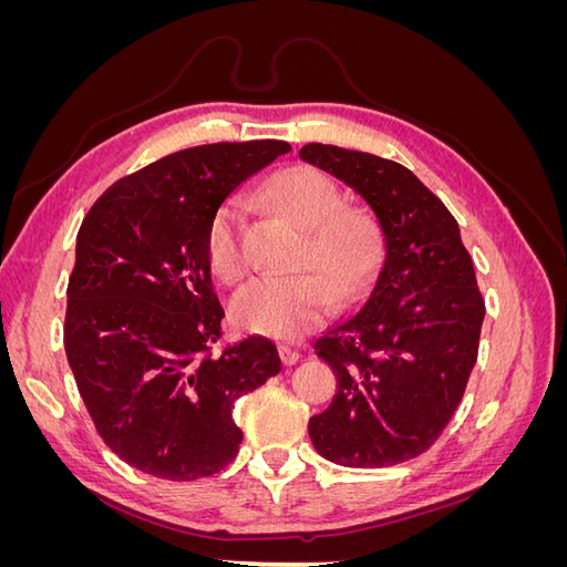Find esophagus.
I'll list each match as a JSON object with an SVG mask.
<instances>
[{
	"label": "esophagus",
	"instance_id": "esophagus-1",
	"mask_svg": "<svg viewBox=\"0 0 567 567\" xmlns=\"http://www.w3.org/2000/svg\"><path fill=\"white\" fill-rule=\"evenodd\" d=\"M279 354H281V362H284L286 367L298 364V359H300V354H298L296 350H290V348H286V346L279 348Z\"/></svg>",
	"mask_w": 567,
	"mask_h": 567
}]
</instances>
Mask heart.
I'll list each match as a JSON object with an SVG mask.
<instances>
[{
    "mask_svg": "<svg viewBox=\"0 0 567 567\" xmlns=\"http://www.w3.org/2000/svg\"><path fill=\"white\" fill-rule=\"evenodd\" d=\"M269 198L307 229L302 265L315 269L250 281L234 298L231 317L248 333L296 340L329 312L333 290L338 300H350L367 286L381 257V229L369 213L342 208L338 184L307 165L284 169L271 182ZM208 260L221 281L246 277L244 205L238 200L225 203L213 217Z\"/></svg>",
    "mask_w": 567,
    "mask_h": 567,
    "instance_id": "1",
    "label": "heart"
}]
</instances>
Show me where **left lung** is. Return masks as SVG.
<instances>
[{"label":"left lung","instance_id":"1","mask_svg":"<svg viewBox=\"0 0 567 567\" xmlns=\"http://www.w3.org/2000/svg\"><path fill=\"white\" fill-rule=\"evenodd\" d=\"M300 158L362 196L383 231L362 305L315 342L338 390L307 431L340 466H394L423 454L454 416L485 300L456 219L411 169L331 144H307Z\"/></svg>","mask_w":567,"mask_h":567}]
</instances>
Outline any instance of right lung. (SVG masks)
Segmentation results:
<instances>
[{
  "instance_id": "1",
  "label": "right lung",
  "mask_w": 567,
  "mask_h": 567,
  "mask_svg": "<svg viewBox=\"0 0 567 567\" xmlns=\"http://www.w3.org/2000/svg\"><path fill=\"white\" fill-rule=\"evenodd\" d=\"M288 151L262 140L169 153L117 179L82 221L65 357L96 433L136 471L184 483L225 468L244 440L236 400L281 371L262 336L215 352L225 310L208 231L231 192Z\"/></svg>"
}]
</instances>
